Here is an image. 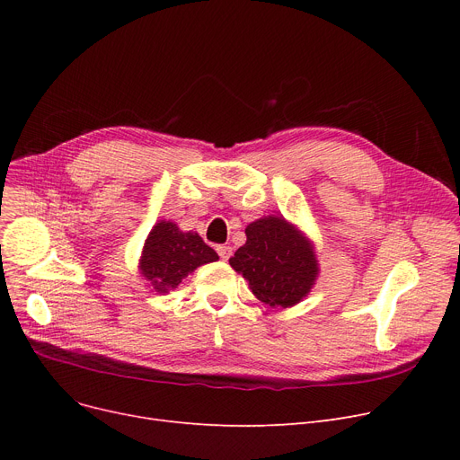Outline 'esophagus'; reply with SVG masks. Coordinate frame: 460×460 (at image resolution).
<instances>
[{
	"label": "esophagus",
	"mask_w": 460,
	"mask_h": 460,
	"mask_svg": "<svg viewBox=\"0 0 460 460\" xmlns=\"http://www.w3.org/2000/svg\"><path fill=\"white\" fill-rule=\"evenodd\" d=\"M216 252H217V255H220L222 261H227L231 257V253H233V250L229 246H217Z\"/></svg>",
	"instance_id": "34e87169"
}]
</instances>
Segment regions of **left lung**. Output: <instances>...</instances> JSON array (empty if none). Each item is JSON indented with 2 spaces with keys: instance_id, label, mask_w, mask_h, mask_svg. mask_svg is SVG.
Instances as JSON below:
<instances>
[{
  "instance_id": "1",
  "label": "left lung",
  "mask_w": 460,
  "mask_h": 460,
  "mask_svg": "<svg viewBox=\"0 0 460 460\" xmlns=\"http://www.w3.org/2000/svg\"><path fill=\"white\" fill-rule=\"evenodd\" d=\"M231 267L250 283L252 293L270 307H293L302 302L319 276L311 240L281 216H267L246 227Z\"/></svg>"
}]
</instances>
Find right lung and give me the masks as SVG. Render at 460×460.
<instances>
[{
    "instance_id": "obj_1",
    "label": "right lung",
    "mask_w": 460,
    "mask_h": 460,
    "mask_svg": "<svg viewBox=\"0 0 460 460\" xmlns=\"http://www.w3.org/2000/svg\"><path fill=\"white\" fill-rule=\"evenodd\" d=\"M217 261V253L198 233L181 231L173 222H158L139 259V272L156 293H167L201 264Z\"/></svg>"
}]
</instances>
